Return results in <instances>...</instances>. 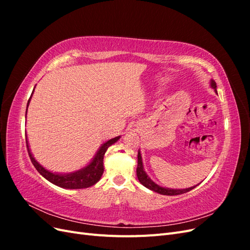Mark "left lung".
I'll use <instances>...</instances> for the list:
<instances>
[{"instance_id":"8db88e82","label":"left lung","mask_w":250,"mask_h":250,"mask_svg":"<svg viewBox=\"0 0 250 250\" xmlns=\"http://www.w3.org/2000/svg\"><path fill=\"white\" fill-rule=\"evenodd\" d=\"M210 86L213 87L215 89V92L217 93V85H216V82L214 80H210ZM137 175H138V178H139V181L140 183L144 186L148 188L149 190L151 191H154L158 194H162V195H167V196H174V195H180V194H184V193H187L188 191L193 190L194 188L197 187L198 185H196L194 187H191V188H163L161 186L156 185L154 181L151 180V178L147 175V173L145 172V170H144V167H143V161H142V155H141V152L139 150L138 152V168H137Z\"/></svg>"}]
</instances>
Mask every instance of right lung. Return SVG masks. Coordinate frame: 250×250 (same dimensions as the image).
Here are the masks:
<instances>
[{
    "label": "right lung",
    "instance_id": "right-lung-1",
    "mask_svg": "<svg viewBox=\"0 0 250 250\" xmlns=\"http://www.w3.org/2000/svg\"><path fill=\"white\" fill-rule=\"evenodd\" d=\"M34 92V89H33ZM33 92L31 94V97L33 95ZM31 97L28 101L27 104V109L29 106L30 100H31ZM27 115V111H26ZM121 137H116L113 139H110L109 141L105 142L103 145L99 148V150L97 151V153L95 157L92 160L87 166L83 167L80 170H77L75 172L71 173H65V174H60V173H53L46 168H43L42 166L37 162L35 158L33 157V154L31 153V150L29 148V144H28V139L26 135V144H27V149H28V153L30 156V160H31L33 166L35 169L40 172L42 176H43L47 180H49L50 183L53 185H55L57 187L63 188H85L88 187H92L95 184H97L98 181L100 180L103 171H104V166H103V158L104 154L106 152V150L108 149L109 146H111L112 144H115L118 142V140Z\"/></svg>",
    "mask_w": 250,
    "mask_h": 250
}]
</instances>
